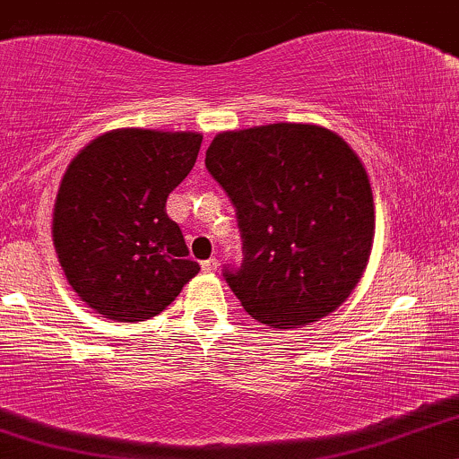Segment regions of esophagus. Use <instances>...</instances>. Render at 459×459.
Instances as JSON below:
<instances>
[{"label":"esophagus","mask_w":459,"mask_h":459,"mask_svg":"<svg viewBox=\"0 0 459 459\" xmlns=\"http://www.w3.org/2000/svg\"><path fill=\"white\" fill-rule=\"evenodd\" d=\"M203 270L209 272V273L218 270V259H207V261H203Z\"/></svg>","instance_id":"34e87169"}]
</instances>
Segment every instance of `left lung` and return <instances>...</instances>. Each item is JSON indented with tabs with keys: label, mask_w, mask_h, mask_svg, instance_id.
Returning <instances> with one entry per match:
<instances>
[{
	"label": "left lung",
	"mask_w": 459,
	"mask_h": 459,
	"mask_svg": "<svg viewBox=\"0 0 459 459\" xmlns=\"http://www.w3.org/2000/svg\"><path fill=\"white\" fill-rule=\"evenodd\" d=\"M204 166L237 212L244 261L224 278L247 315L287 330L350 298L376 213L365 166L343 138L299 123L224 131Z\"/></svg>",
	"instance_id": "obj_1"
}]
</instances>
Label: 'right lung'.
I'll list each match as a JSON object with an SVG mask.
<instances>
[{"mask_svg": "<svg viewBox=\"0 0 459 459\" xmlns=\"http://www.w3.org/2000/svg\"><path fill=\"white\" fill-rule=\"evenodd\" d=\"M192 131L114 129L68 163L54 244L68 284L108 319L160 315L200 272L166 200L196 163Z\"/></svg>", "mask_w": 459, "mask_h": 459, "instance_id": "add662e5", "label": "right lung"}]
</instances>
